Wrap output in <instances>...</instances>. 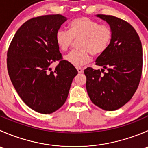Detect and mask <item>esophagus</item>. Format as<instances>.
I'll return each instance as SVG.
<instances>
[{"label": "esophagus", "instance_id": "esophagus-1", "mask_svg": "<svg viewBox=\"0 0 148 148\" xmlns=\"http://www.w3.org/2000/svg\"><path fill=\"white\" fill-rule=\"evenodd\" d=\"M77 71H78L79 74H82V73H83V69L82 68H77Z\"/></svg>", "mask_w": 148, "mask_h": 148}]
</instances>
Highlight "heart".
Listing matches in <instances>:
<instances>
[{
	"instance_id": "1",
	"label": "heart",
	"mask_w": 148,
	"mask_h": 148,
	"mask_svg": "<svg viewBox=\"0 0 148 148\" xmlns=\"http://www.w3.org/2000/svg\"><path fill=\"white\" fill-rule=\"evenodd\" d=\"M69 31L59 29L56 34V41L59 49L66 51L74 40H79V50L73 51L65 56V60L74 66H82L90 62L91 56H99L108 48L112 37V31L107 25L100 24L88 17L77 18L70 23Z\"/></svg>"
}]
</instances>
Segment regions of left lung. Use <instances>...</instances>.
<instances>
[{
  "mask_svg": "<svg viewBox=\"0 0 148 148\" xmlns=\"http://www.w3.org/2000/svg\"><path fill=\"white\" fill-rule=\"evenodd\" d=\"M107 22L112 37L107 50L96 59L101 71L84 70L86 88L91 101L107 111H114L129 102L140 83L143 48L135 28L125 21L107 15H97ZM106 68L108 71L104 72ZM103 72L101 74V71Z\"/></svg>",
  "mask_w": 148,
  "mask_h": 148,
  "instance_id": "left-lung-1",
  "label": "left lung"
}]
</instances>
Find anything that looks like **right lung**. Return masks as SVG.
Masks as SVG:
<instances>
[{
    "label": "right lung",
    "mask_w": 148,
    "mask_h": 148,
    "mask_svg": "<svg viewBox=\"0 0 148 148\" xmlns=\"http://www.w3.org/2000/svg\"><path fill=\"white\" fill-rule=\"evenodd\" d=\"M66 21L59 14L30 19L16 31L8 51L7 67L15 89L28 107L41 114H51L64 104L78 74L66 60L53 71L51 68L62 59L56 34Z\"/></svg>",
    "instance_id": "1"
}]
</instances>
